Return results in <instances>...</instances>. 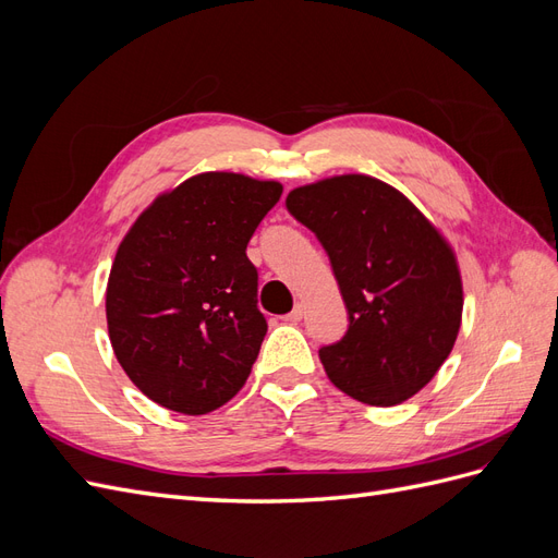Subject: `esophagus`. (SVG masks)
<instances>
[{"label": "esophagus", "mask_w": 558, "mask_h": 558, "mask_svg": "<svg viewBox=\"0 0 558 558\" xmlns=\"http://www.w3.org/2000/svg\"><path fill=\"white\" fill-rule=\"evenodd\" d=\"M302 316H305V310H302V305H295V310L286 314L283 320H289V324H298V320H300Z\"/></svg>", "instance_id": "34e87169"}]
</instances>
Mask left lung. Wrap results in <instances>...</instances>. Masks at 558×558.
<instances>
[{
  "instance_id": "1",
  "label": "left lung",
  "mask_w": 558,
  "mask_h": 558,
  "mask_svg": "<svg viewBox=\"0 0 558 558\" xmlns=\"http://www.w3.org/2000/svg\"><path fill=\"white\" fill-rule=\"evenodd\" d=\"M286 207L324 244L349 328L320 347L328 379L391 408L418 393L453 349L463 314L456 253L393 185L342 174L293 189Z\"/></svg>"
}]
</instances>
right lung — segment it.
<instances>
[{
  "label": "right lung",
  "mask_w": 558,
  "mask_h": 558,
  "mask_svg": "<svg viewBox=\"0 0 558 558\" xmlns=\"http://www.w3.org/2000/svg\"><path fill=\"white\" fill-rule=\"evenodd\" d=\"M279 181L205 172L158 195L116 251L107 326L144 396L207 414L238 396L267 320L246 244L281 197Z\"/></svg>",
  "instance_id": "add662e5"
}]
</instances>
